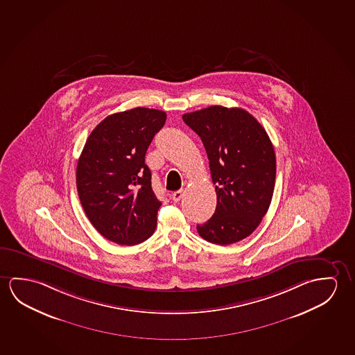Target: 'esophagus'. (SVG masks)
I'll use <instances>...</instances> for the list:
<instances>
[{
  "instance_id": "obj_1",
  "label": "esophagus",
  "mask_w": 355,
  "mask_h": 355,
  "mask_svg": "<svg viewBox=\"0 0 355 355\" xmlns=\"http://www.w3.org/2000/svg\"><path fill=\"white\" fill-rule=\"evenodd\" d=\"M181 197H182V191H181V190H178V191L171 193V198H173L174 202H179L181 200Z\"/></svg>"
}]
</instances>
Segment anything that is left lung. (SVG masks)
I'll return each mask as SVG.
<instances>
[{
	"label": "left lung",
	"mask_w": 355,
	"mask_h": 355,
	"mask_svg": "<svg viewBox=\"0 0 355 355\" xmlns=\"http://www.w3.org/2000/svg\"><path fill=\"white\" fill-rule=\"evenodd\" d=\"M182 119L201 138L216 185L214 216L197 232L220 245L239 242L260 225L275 186L274 146L263 125L243 108L209 106Z\"/></svg>",
	"instance_id": "8db88e82"
}]
</instances>
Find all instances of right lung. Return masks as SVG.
I'll list each match as a JSON object with an SVG mask.
<instances>
[{"mask_svg": "<svg viewBox=\"0 0 355 355\" xmlns=\"http://www.w3.org/2000/svg\"><path fill=\"white\" fill-rule=\"evenodd\" d=\"M166 113L135 107L96 125L80 155L76 187L85 214L100 234L121 245L152 236L162 202L152 189L146 153Z\"/></svg>", "mask_w": 355, "mask_h": 355, "instance_id": "obj_1", "label": "right lung"}]
</instances>
